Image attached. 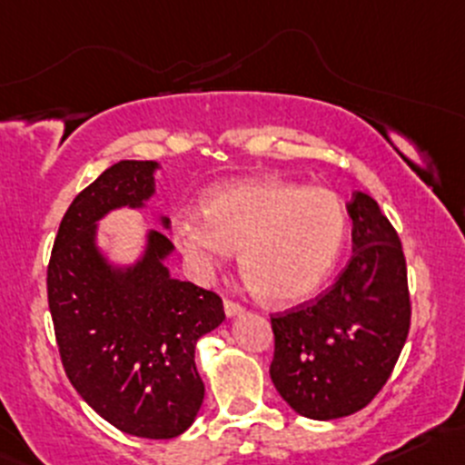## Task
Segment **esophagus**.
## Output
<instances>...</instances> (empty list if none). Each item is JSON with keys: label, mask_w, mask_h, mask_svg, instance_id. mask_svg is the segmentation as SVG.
I'll use <instances>...</instances> for the list:
<instances>
[{"label": "esophagus", "mask_w": 465, "mask_h": 465, "mask_svg": "<svg viewBox=\"0 0 465 465\" xmlns=\"http://www.w3.org/2000/svg\"><path fill=\"white\" fill-rule=\"evenodd\" d=\"M223 307H224V313H227L229 318H232V315L242 313V311H244L242 304H241V302H236V300H224Z\"/></svg>", "instance_id": "1"}]
</instances>
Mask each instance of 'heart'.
Wrapping results in <instances>:
<instances>
[{
  "instance_id": "obj_1",
  "label": "heart",
  "mask_w": 465,
  "mask_h": 465,
  "mask_svg": "<svg viewBox=\"0 0 465 465\" xmlns=\"http://www.w3.org/2000/svg\"><path fill=\"white\" fill-rule=\"evenodd\" d=\"M172 236L201 269L241 252V272L260 298L295 302L313 293L338 262L346 209L329 187L252 178L213 190L203 213H178Z\"/></svg>"
}]
</instances>
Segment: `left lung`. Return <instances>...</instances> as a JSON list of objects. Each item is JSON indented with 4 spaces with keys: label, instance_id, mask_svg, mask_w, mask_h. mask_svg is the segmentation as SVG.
Listing matches in <instances>:
<instances>
[{
    "label": "left lung",
    "instance_id": "8db88e82",
    "mask_svg": "<svg viewBox=\"0 0 465 465\" xmlns=\"http://www.w3.org/2000/svg\"><path fill=\"white\" fill-rule=\"evenodd\" d=\"M353 256L315 300L272 315L273 386L309 420L353 415L384 389L411 329L406 258L369 193L346 205Z\"/></svg>",
    "mask_w": 465,
    "mask_h": 465
}]
</instances>
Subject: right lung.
<instances>
[{
    "label": "right lung",
    "mask_w": 465,
    "mask_h": 465,
    "mask_svg": "<svg viewBox=\"0 0 465 465\" xmlns=\"http://www.w3.org/2000/svg\"><path fill=\"white\" fill-rule=\"evenodd\" d=\"M154 161L114 163L79 192L61 218L45 284L76 392L121 432L172 440L205 397L193 349L224 320L221 295L170 278L165 233L152 232L145 258L127 272H114L94 247V223L110 209L141 207L154 193Z\"/></svg>",
    "instance_id": "1"
}]
</instances>
